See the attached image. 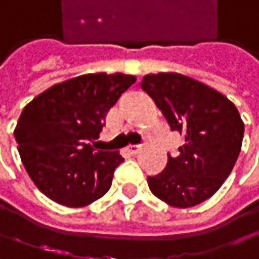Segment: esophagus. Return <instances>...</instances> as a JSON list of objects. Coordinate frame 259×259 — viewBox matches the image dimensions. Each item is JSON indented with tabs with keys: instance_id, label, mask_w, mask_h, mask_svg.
Returning a JSON list of instances; mask_svg holds the SVG:
<instances>
[{
	"instance_id": "34e87169",
	"label": "esophagus",
	"mask_w": 259,
	"mask_h": 259,
	"mask_svg": "<svg viewBox=\"0 0 259 259\" xmlns=\"http://www.w3.org/2000/svg\"><path fill=\"white\" fill-rule=\"evenodd\" d=\"M140 145H128L126 146V149H128V152H131V154H137L139 151H140Z\"/></svg>"
}]
</instances>
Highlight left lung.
<instances>
[{
	"instance_id": "obj_1",
	"label": "left lung",
	"mask_w": 259,
	"mask_h": 259,
	"mask_svg": "<svg viewBox=\"0 0 259 259\" xmlns=\"http://www.w3.org/2000/svg\"><path fill=\"white\" fill-rule=\"evenodd\" d=\"M140 87L163 113L172 131L185 137L177 157L148 177L151 192L174 207H192L210 198L238 158L244 123L235 105L217 90L180 73L143 76Z\"/></svg>"
}]
</instances>
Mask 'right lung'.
I'll list each match as a JSON object with an SVG mask.
<instances>
[{
	"instance_id": "obj_1",
	"label": "right lung",
	"mask_w": 259,
	"mask_h": 259,
	"mask_svg": "<svg viewBox=\"0 0 259 259\" xmlns=\"http://www.w3.org/2000/svg\"><path fill=\"white\" fill-rule=\"evenodd\" d=\"M134 82L136 76L123 73L82 74L50 87L25 105L15 139L27 174L46 197L83 207L108 192L123 157L98 149L93 140Z\"/></svg>"
}]
</instances>
